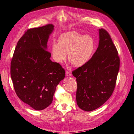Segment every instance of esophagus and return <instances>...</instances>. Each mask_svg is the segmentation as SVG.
Returning a JSON list of instances; mask_svg holds the SVG:
<instances>
[{
	"label": "esophagus",
	"mask_w": 134,
	"mask_h": 134,
	"mask_svg": "<svg viewBox=\"0 0 134 134\" xmlns=\"http://www.w3.org/2000/svg\"><path fill=\"white\" fill-rule=\"evenodd\" d=\"M66 75L67 76H72V73H71V72L67 71V72H66Z\"/></svg>",
	"instance_id": "obj_1"
}]
</instances>
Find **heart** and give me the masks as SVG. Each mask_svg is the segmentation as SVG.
I'll use <instances>...</instances> for the list:
<instances>
[{
	"instance_id": "obj_1",
	"label": "heart",
	"mask_w": 134,
	"mask_h": 134,
	"mask_svg": "<svg viewBox=\"0 0 134 134\" xmlns=\"http://www.w3.org/2000/svg\"><path fill=\"white\" fill-rule=\"evenodd\" d=\"M94 44L92 38L76 31H69L61 35L58 43L54 42L51 51L54 61L62 63L67 58L77 67L85 65L90 61L94 51Z\"/></svg>"
}]
</instances>
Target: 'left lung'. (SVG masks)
Here are the masks:
<instances>
[{"instance_id": "1", "label": "left lung", "mask_w": 134, "mask_h": 134, "mask_svg": "<svg viewBox=\"0 0 134 134\" xmlns=\"http://www.w3.org/2000/svg\"><path fill=\"white\" fill-rule=\"evenodd\" d=\"M99 36V45L92 58L72 72L77 82V104L86 111L97 109L109 99L119 69L118 52L109 34L101 29Z\"/></svg>"}]
</instances>
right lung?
<instances>
[{
	"instance_id": "add662e5",
	"label": "right lung",
	"mask_w": 134,
	"mask_h": 134,
	"mask_svg": "<svg viewBox=\"0 0 134 134\" xmlns=\"http://www.w3.org/2000/svg\"><path fill=\"white\" fill-rule=\"evenodd\" d=\"M54 25L28 29L18 41L11 62V76L19 99L36 110L50 105L65 71L50 59L47 42Z\"/></svg>"
}]
</instances>
